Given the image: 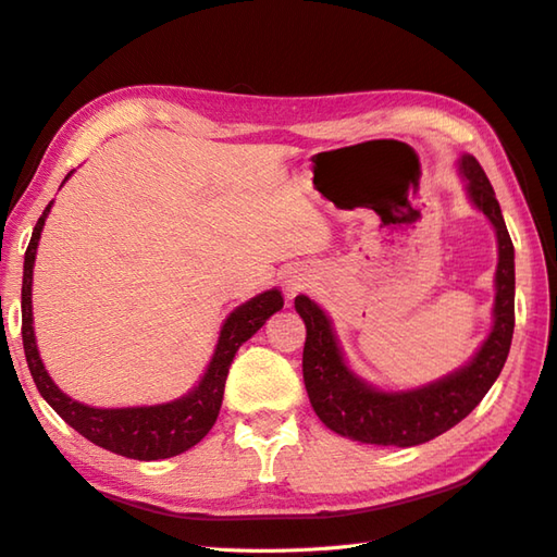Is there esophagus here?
<instances>
[{
    "label": "esophagus",
    "mask_w": 557,
    "mask_h": 557,
    "mask_svg": "<svg viewBox=\"0 0 557 557\" xmlns=\"http://www.w3.org/2000/svg\"><path fill=\"white\" fill-rule=\"evenodd\" d=\"M308 275L301 273V270H294V273H287V277H284V289H287V296L294 298L298 292H301L306 284H308Z\"/></svg>",
    "instance_id": "34e87169"
}]
</instances>
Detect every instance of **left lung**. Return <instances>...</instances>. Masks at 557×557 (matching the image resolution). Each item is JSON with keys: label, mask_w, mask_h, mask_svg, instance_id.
I'll list each match as a JSON object with an SVG mask.
<instances>
[{"label": "left lung", "mask_w": 557, "mask_h": 557, "mask_svg": "<svg viewBox=\"0 0 557 557\" xmlns=\"http://www.w3.org/2000/svg\"><path fill=\"white\" fill-rule=\"evenodd\" d=\"M459 174L468 199L492 223L498 245L494 324L463 367L419 388H376L348 367L330 315L306 294L296 296V312L306 322L304 381L310 405L330 431L348 440L383 447L423 445L463 421L487 395L506 364L516 326V251L492 183L473 154H461Z\"/></svg>", "instance_id": "obj_1"}]
</instances>
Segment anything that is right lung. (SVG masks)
Listing matches in <instances>:
<instances>
[{
	"mask_svg": "<svg viewBox=\"0 0 557 557\" xmlns=\"http://www.w3.org/2000/svg\"><path fill=\"white\" fill-rule=\"evenodd\" d=\"M73 176V171L65 176V181ZM63 181V183H65ZM53 202L47 205L41 213L33 239L25 251L23 263V292H21V315H23V348L25 360L30 367V374L39 395L53 407L67 425H73L79 435L91 440L94 445L103 447L108 451H115L126 459L136 461H157L169 459L195 447L202 440L211 425L216 423V417L223 403L225 379L227 369L233 364L235 352L239 346L249 341L256 332L261 330L270 315L282 310L284 298L282 292L268 289L263 294H256L249 301L237 306L231 315L225 318L219 344L213 348L211 360L207 364L205 376L197 381L183 397H176L171 403L162 405H143V407H117V409H101L89 407L84 403L73 400L65 395L53 379L49 376L45 362L39 358L37 341H35V326H33V268L35 256L39 247L41 227L49 216Z\"/></svg>",
	"mask_w": 557,
	"mask_h": 557,
	"instance_id": "1",
	"label": "right lung"
}]
</instances>
